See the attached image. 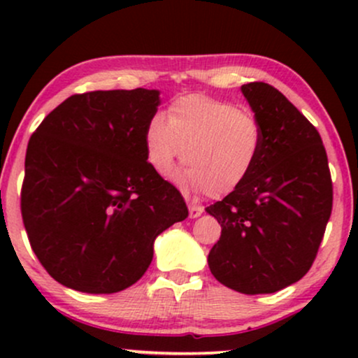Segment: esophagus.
Returning <instances> with one entry per match:
<instances>
[{
    "mask_svg": "<svg viewBox=\"0 0 358 358\" xmlns=\"http://www.w3.org/2000/svg\"><path fill=\"white\" fill-rule=\"evenodd\" d=\"M202 212H203V207H200V205H195V203L188 205V213H190V219H196V217L202 215Z\"/></svg>",
    "mask_w": 358,
    "mask_h": 358,
    "instance_id": "obj_1",
    "label": "esophagus"
}]
</instances>
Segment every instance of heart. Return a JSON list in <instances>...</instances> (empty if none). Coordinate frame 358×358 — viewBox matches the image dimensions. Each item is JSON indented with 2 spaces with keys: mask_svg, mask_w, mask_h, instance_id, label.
<instances>
[{
  "mask_svg": "<svg viewBox=\"0 0 358 358\" xmlns=\"http://www.w3.org/2000/svg\"><path fill=\"white\" fill-rule=\"evenodd\" d=\"M261 146V124L252 113L203 94L176 97L168 121L156 114L145 129L146 159L156 173L171 175L183 159L188 168L176 182L212 199L229 195L248 180Z\"/></svg>",
  "mask_w": 358,
  "mask_h": 358,
  "instance_id": "heart-1",
  "label": "heart"
}]
</instances>
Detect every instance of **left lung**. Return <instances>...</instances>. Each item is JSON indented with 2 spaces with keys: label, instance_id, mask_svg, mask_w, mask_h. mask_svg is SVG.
<instances>
[{
  "label": "left lung",
  "instance_id": "left-lung-1",
  "mask_svg": "<svg viewBox=\"0 0 358 358\" xmlns=\"http://www.w3.org/2000/svg\"><path fill=\"white\" fill-rule=\"evenodd\" d=\"M241 90L261 124L262 146L248 180L205 208L222 227L208 268L234 291L268 294L310 271L334 185L316 127L273 85L250 82Z\"/></svg>",
  "mask_w": 358,
  "mask_h": 358
}]
</instances>
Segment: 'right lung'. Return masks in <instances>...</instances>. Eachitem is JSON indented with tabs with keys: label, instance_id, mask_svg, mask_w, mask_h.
Segmentation results:
<instances>
[{
	"label": "right lung",
	"instance_id": "1",
	"mask_svg": "<svg viewBox=\"0 0 358 358\" xmlns=\"http://www.w3.org/2000/svg\"><path fill=\"white\" fill-rule=\"evenodd\" d=\"M158 90L76 94L43 119L24 158L28 241L60 285L90 294L126 289L146 273L155 239L188 217L182 193L146 159Z\"/></svg>",
	"mask_w": 358,
	"mask_h": 358
}]
</instances>
